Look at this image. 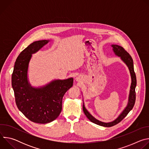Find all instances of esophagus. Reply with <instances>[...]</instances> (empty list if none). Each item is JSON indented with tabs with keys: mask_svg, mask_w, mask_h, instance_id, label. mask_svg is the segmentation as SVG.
<instances>
[{
	"mask_svg": "<svg viewBox=\"0 0 149 149\" xmlns=\"http://www.w3.org/2000/svg\"><path fill=\"white\" fill-rule=\"evenodd\" d=\"M81 79H82V78H81V77H79V76H78V77H76V78H75V79H76L77 81H81Z\"/></svg>",
	"mask_w": 149,
	"mask_h": 149,
	"instance_id": "34e87169",
	"label": "esophagus"
}]
</instances>
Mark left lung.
Segmentation results:
<instances>
[{"label": "left lung", "instance_id": "8db88e82", "mask_svg": "<svg viewBox=\"0 0 149 149\" xmlns=\"http://www.w3.org/2000/svg\"><path fill=\"white\" fill-rule=\"evenodd\" d=\"M111 47L113 48V51L114 52L115 54L121 58L122 61L125 63L129 67L131 77H132V84L130 87V94L129 97V102L127 104V107L125 109L123 110V111L121 113V114L115 120L113 121L110 122V123H104L102 121H100L96 118H95L93 116H92L89 112L87 110V109L85 108V106L83 102V111L84 114H86L87 117L93 123L98 124L99 125L109 127H112L118 123H119L123 119L126 117V116L129 114V113L133 109L135 101H136V87L137 84V80H136V74L134 71V66H133V61L130 56V55L122 47H120L118 45H112Z\"/></svg>", "mask_w": 149, "mask_h": 149}]
</instances>
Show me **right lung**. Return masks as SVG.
<instances>
[{"label": "right lung", "mask_w": 149, "mask_h": 149, "mask_svg": "<svg viewBox=\"0 0 149 149\" xmlns=\"http://www.w3.org/2000/svg\"><path fill=\"white\" fill-rule=\"evenodd\" d=\"M49 40L35 41L17 56L12 75V86L18 109L33 123L46 124L55 120L62 110V98L72 87L73 78L54 80L40 88L31 87L28 81V69L32 54Z\"/></svg>", "instance_id": "add662e5"}]
</instances>
